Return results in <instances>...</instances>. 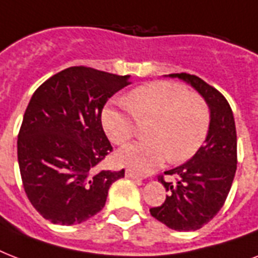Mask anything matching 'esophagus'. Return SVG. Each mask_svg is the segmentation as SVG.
Here are the masks:
<instances>
[{
	"label": "esophagus",
	"instance_id": "obj_1",
	"mask_svg": "<svg viewBox=\"0 0 258 258\" xmlns=\"http://www.w3.org/2000/svg\"><path fill=\"white\" fill-rule=\"evenodd\" d=\"M125 176H127V178H131V179H142V176L139 175V174H137V172H134L133 170H127V171H125Z\"/></svg>",
	"mask_w": 258,
	"mask_h": 258
}]
</instances>
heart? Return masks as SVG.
I'll list each match as a JSON object with an SVG mask.
<instances>
[{
    "instance_id": "1",
    "label": "heart",
    "mask_w": 258,
    "mask_h": 258,
    "mask_svg": "<svg viewBox=\"0 0 258 258\" xmlns=\"http://www.w3.org/2000/svg\"><path fill=\"white\" fill-rule=\"evenodd\" d=\"M138 121L150 123L149 142L119 150L116 161L139 174L161 167L167 159L179 163L190 159L204 145L210 125L206 101L184 87L155 82L134 89L120 109L108 107L101 123L109 141L124 145L137 133Z\"/></svg>"
}]
</instances>
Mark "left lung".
Listing matches in <instances>:
<instances>
[{"label":"left lung","mask_w":258,"mask_h":258,"mask_svg":"<svg viewBox=\"0 0 258 258\" xmlns=\"http://www.w3.org/2000/svg\"><path fill=\"white\" fill-rule=\"evenodd\" d=\"M196 89L210 109L205 145L186 163L165 171L176 182L161 183L170 191L161 206L150 209L154 218L178 232L201 229L224 206L237 170L236 123L228 100L196 75L171 74Z\"/></svg>","instance_id":"obj_1"}]
</instances>
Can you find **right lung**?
<instances>
[{
  "instance_id": "add662e5",
  "label": "right lung",
  "mask_w": 258,
  "mask_h": 258,
  "mask_svg": "<svg viewBox=\"0 0 258 258\" xmlns=\"http://www.w3.org/2000/svg\"><path fill=\"white\" fill-rule=\"evenodd\" d=\"M130 76L71 67L36 89L18 133L22 184L33 208L53 224L84 222L104 208L109 186L124 176L96 166L112 146L101 125L109 97Z\"/></svg>"
}]
</instances>
